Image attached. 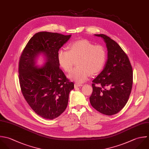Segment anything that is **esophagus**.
Segmentation results:
<instances>
[{
    "instance_id": "34e87169",
    "label": "esophagus",
    "mask_w": 149,
    "mask_h": 149,
    "mask_svg": "<svg viewBox=\"0 0 149 149\" xmlns=\"http://www.w3.org/2000/svg\"><path fill=\"white\" fill-rule=\"evenodd\" d=\"M82 86V85H81V84H75V85H74V86H75V88H77V87H81V86Z\"/></svg>"
}]
</instances>
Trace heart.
<instances>
[{
	"instance_id": "obj_1",
	"label": "heart",
	"mask_w": 149,
	"mask_h": 149,
	"mask_svg": "<svg viewBox=\"0 0 149 149\" xmlns=\"http://www.w3.org/2000/svg\"><path fill=\"white\" fill-rule=\"evenodd\" d=\"M69 50L60 49L57 58L64 70L70 72L75 61L78 60V68L68 75L69 78L78 83L86 81L91 73L93 75L100 72L103 68L107 58L106 51L101 45H95L88 40H79L69 45Z\"/></svg>"
}]
</instances>
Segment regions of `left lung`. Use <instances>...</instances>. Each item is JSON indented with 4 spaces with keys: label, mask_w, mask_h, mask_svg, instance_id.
I'll use <instances>...</instances> for the list:
<instances>
[{
    "label": "left lung",
    "mask_w": 149,
    "mask_h": 149,
    "mask_svg": "<svg viewBox=\"0 0 149 149\" xmlns=\"http://www.w3.org/2000/svg\"><path fill=\"white\" fill-rule=\"evenodd\" d=\"M106 44L107 60L103 71L92 81L89 100L99 112L112 116L127 104L131 92L133 71L130 60L120 45L108 36L95 34Z\"/></svg>",
    "instance_id": "8db88e82"
}]
</instances>
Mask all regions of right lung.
Masks as SVG:
<instances>
[{"label":"right lung","mask_w":149,"mask_h":149,"mask_svg":"<svg viewBox=\"0 0 149 149\" xmlns=\"http://www.w3.org/2000/svg\"><path fill=\"white\" fill-rule=\"evenodd\" d=\"M71 35L39 32L28 41L19 61V81L22 93L32 109L41 117L53 120L67 108L70 92L74 88L60 68L59 49ZM40 55L45 63L39 67Z\"/></svg>","instance_id":"1"}]
</instances>
